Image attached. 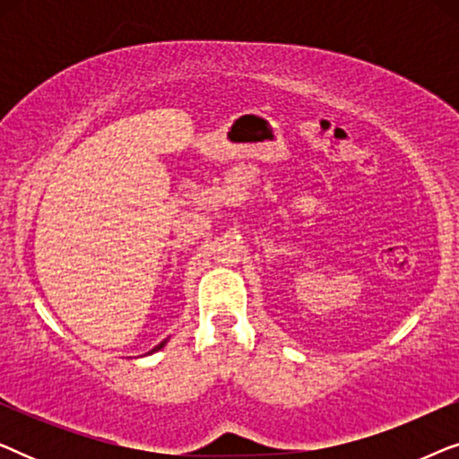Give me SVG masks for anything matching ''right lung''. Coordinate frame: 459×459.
I'll use <instances>...</instances> for the list:
<instances>
[{
  "mask_svg": "<svg viewBox=\"0 0 459 459\" xmlns=\"http://www.w3.org/2000/svg\"><path fill=\"white\" fill-rule=\"evenodd\" d=\"M165 342H167V341H162V342L159 344V347H154L152 351H150V353H154V351H159V349H162V347H165Z\"/></svg>",
  "mask_w": 459,
  "mask_h": 459,
  "instance_id": "add662e5",
  "label": "right lung"
}]
</instances>
